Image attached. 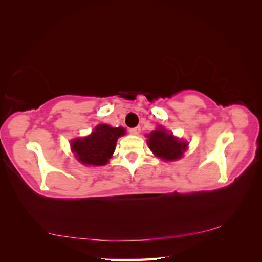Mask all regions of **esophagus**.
Segmentation results:
<instances>
[{
	"mask_svg": "<svg viewBox=\"0 0 262 262\" xmlns=\"http://www.w3.org/2000/svg\"><path fill=\"white\" fill-rule=\"evenodd\" d=\"M140 132H141L140 127H134V128H130V129H129V133L132 135H138Z\"/></svg>",
	"mask_w": 262,
	"mask_h": 262,
	"instance_id": "obj_1",
	"label": "esophagus"
}]
</instances>
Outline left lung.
I'll use <instances>...</instances> for the list:
<instances>
[{
	"label": "left lung",
	"mask_w": 262,
	"mask_h": 262,
	"mask_svg": "<svg viewBox=\"0 0 262 262\" xmlns=\"http://www.w3.org/2000/svg\"><path fill=\"white\" fill-rule=\"evenodd\" d=\"M148 147L152 154L161 160L176 161L183 156L188 149V142L178 140L172 133H168L164 127H157L156 130L147 135Z\"/></svg>",
	"instance_id": "8db88e82"
}]
</instances>
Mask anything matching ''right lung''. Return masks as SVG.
I'll list each match as a JSON object with an SVG mask.
<instances>
[{
	"label": "right lung",
	"mask_w": 262,
	"mask_h": 262,
	"mask_svg": "<svg viewBox=\"0 0 262 262\" xmlns=\"http://www.w3.org/2000/svg\"><path fill=\"white\" fill-rule=\"evenodd\" d=\"M124 133L126 130L122 127L98 124L89 136L72 140V152L85 165H105L113 155L116 141Z\"/></svg>",
	"instance_id": "add662e5"
}]
</instances>
